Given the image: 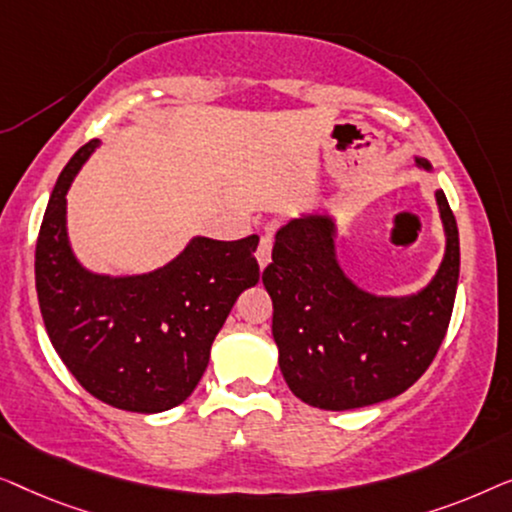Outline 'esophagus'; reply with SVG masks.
I'll return each instance as SVG.
<instances>
[{
    "instance_id": "34e87169",
    "label": "esophagus",
    "mask_w": 512,
    "mask_h": 512,
    "mask_svg": "<svg viewBox=\"0 0 512 512\" xmlns=\"http://www.w3.org/2000/svg\"><path fill=\"white\" fill-rule=\"evenodd\" d=\"M271 248H273V236L271 234H264L262 239H259V246H257V262H259V269H264L266 264L271 262Z\"/></svg>"
}]
</instances>
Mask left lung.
<instances>
[{
	"label": "left lung",
	"instance_id": "1",
	"mask_svg": "<svg viewBox=\"0 0 512 512\" xmlns=\"http://www.w3.org/2000/svg\"><path fill=\"white\" fill-rule=\"evenodd\" d=\"M436 199L448 250L436 278L408 299L373 297L343 276L327 215L278 229L262 283L273 304L278 364L294 397L325 410L362 408L406 392L429 369L450 325L459 278L455 213L443 190Z\"/></svg>",
	"mask_w": 512,
	"mask_h": 512
}]
</instances>
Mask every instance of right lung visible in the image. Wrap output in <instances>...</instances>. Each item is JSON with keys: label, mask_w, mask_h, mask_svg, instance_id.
<instances>
[{"label": "right lung", "mask_w": 512, "mask_h": 512, "mask_svg": "<svg viewBox=\"0 0 512 512\" xmlns=\"http://www.w3.org/2000/svg\"><path fill=\"white\" fill-rule=\"evenodd\" d=\"M97 143L71 157L43 213L34 253L43 325L92 397L132 413H162L190 397L236 297L259 280V239L199 236L148 276L83 271L67 243L64 194Z\"/></svg>", "instance_id": "right-lung-1"}]
</instances>
